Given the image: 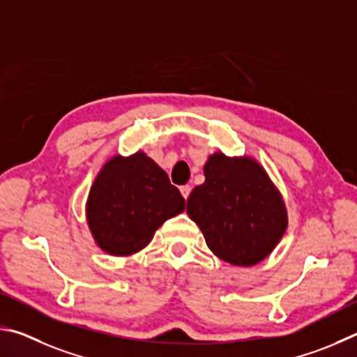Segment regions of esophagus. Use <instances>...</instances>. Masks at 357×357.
Masks as SVG:
<instances>
[{
    "label": "esophagus",
    "instance_id": "34e87169",
    "mask_svg": "<svg viewBox=\"0 0 357 357\" xmlns=\"http://www.w3.org/2000/svg\"><path fill=\"white\" fill-rule=\"evenodd\" d=\"M180 192H182V196H183L185 199H188V197H190V192H191V186H190V185L180 186Z\"/></svg>",
    "mask_w": 357,
    "mask_h": 357
}]
</instances>
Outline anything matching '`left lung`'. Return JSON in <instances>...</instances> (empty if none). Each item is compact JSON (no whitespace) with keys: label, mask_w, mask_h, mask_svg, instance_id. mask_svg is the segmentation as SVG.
<instances>
[{"label":"left lung","mask_w":357,"mask_h":357,"mask_svg":"<svg viewBox=\"0 0 357 357\" xmlns=\"http://www.w3.org/2000/svg\"><path fill=\"white\" fill-rule=\"evenodd\" d=\"M205 183L188 197L186 211L218 257L238 266L264 260L287 227L282 197L259 162L211 155Z\"/></svg>","instance_id":"obj_1"}]
</instances>
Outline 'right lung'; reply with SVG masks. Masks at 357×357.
<instances>
[{
  "mask_svg": "<svg viewBox=\"0 0 357 357\" xmlns=\"http://www.w3.org/2000/svg\"><path fill=\"white\" fill-rule=\"evenodd\" d=\"M183 210L185 199L167 174L137 152L106 162L91 188L86 215L103 251L130 255L147 246L156 229Z\"/></svg>",
  "mask_w": 357,
  "mask_h": 357,
  "instance_id": "1",
  "label": "right lung"
}]
</instances>
